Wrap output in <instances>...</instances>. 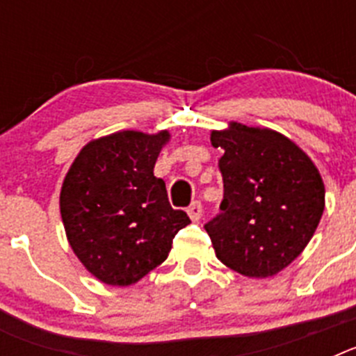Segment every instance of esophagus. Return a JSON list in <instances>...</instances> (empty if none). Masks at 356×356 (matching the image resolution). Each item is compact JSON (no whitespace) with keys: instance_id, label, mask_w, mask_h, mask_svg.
I'll use <instances>...</instances> for the list:
<instances>
[{"instance_id":"esophagus-1","label":"esophagus","mask_w":356,"mask_h":356,"mask_svg":"<svg viewBox=\"0 0 356 356\" xmlns=\"http://www.w3.org/2000/svg\"><path fill=\"white\" fill-rule=\"evenodd\" d=\"M187 213H188V217L193 219V221H200L201 216H203V207H201L200 201H194V203H191L187 209Z\"/></svg>"}]
</instances>
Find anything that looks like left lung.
Segmentation results:
<instances>
[{
	"mask_svg": "<svg viewBox=\"0 0 356 356\" xmlns=\"http://www.w3.org/2000/svg\"><path fill=\"white\" fill-rule=\"evenodd\" d=\"M221 147V212L205 225L217 259L248 276L267 278L305 250L325 210V184L310 156L269 128L229 122L212 131Z\"/></svg>",
	"mask_w": 356,
	"mask_h": 356,
	"instance_id": "8db88e82",
	"label": "left lung"
}]
</instances>
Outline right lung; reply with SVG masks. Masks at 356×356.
<instances>
[{
	"label": "right lung",
	"mask_w": 356,
	"mask_h": 356,
	"mask_svg": "<svg viewBox=\"0 0 356 356\" xmlns=\"http://www.w3.org/2000/svg\"><path fill=\"white\" fill-rule=\"evenodd\" d=\"M169 131L122 130L90 140L69 168L60 213L72 251L106 285L139 282L168 259L172 238L191 222L169 205L153 175Z\"/></svg>",
	"instance_id": "1"
}]
</instances>
